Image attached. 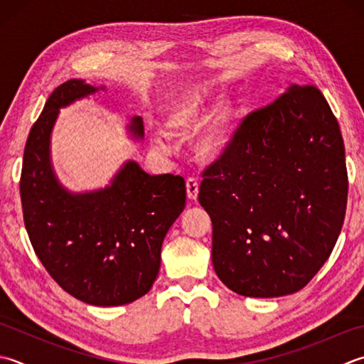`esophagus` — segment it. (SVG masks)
Segmentation results:
<instances>
[{
	"instance_id": "1",
	"label": "esophagus",
	"mask_w": 364,
	"mask_h": 364,
	"mask_svg": "<svg viewBox=\"0 0 364 364\" xmlns=\"http://www.w3.org/2000/svg\"><path fill=\"white\" fill-rule=\"evenodd\" d=\"M186 192H188L189 200H197V197H198V181L196 180V178H188Z\"/></svg>"
}]
</instances>
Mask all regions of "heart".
Here are the masks:
<instances>
[{
	"instance_id": "b5f03b06",
	"label": "heart",
	"mask_w": 364,
	"mask_h": 364,
	"mask_svg": "<svg viewBox=\"0 0 364 364\" xmlns=\"http://www.w3.org/2000/svg\"><path fill=\"white\" fill-rule=\"evenodd\" d=\"M210 97V91L200 87L191 88L176 96L167 109V131L172 135H184L194 131L208 113ZM237 124L238 107L232 99H224L216 105L210 119L192 141L196 158L205 164L225 158L233 146Z\"/></svg>"
}]
</instances>
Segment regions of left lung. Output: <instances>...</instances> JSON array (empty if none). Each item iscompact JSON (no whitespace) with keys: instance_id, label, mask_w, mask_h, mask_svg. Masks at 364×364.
I'll use <instances>...</instances> for the list:
<instances>
[{"instance_id":"obj_1","label":"left lung","mask_w":364,"mask_h":364,"mask_svg":"<svg viewBox=\"0 0 364 364\" xmlns=\"http://www.w3.org/2000/svg\"><path fill=\"white\" fill-rule=\"evenodd\" d=\"M344 140L316 87L291 83L237 129L203 172L198 202L213 223L211 259L235 294H295L336 245L347 206Z\"/></svg>"}]
</instances>
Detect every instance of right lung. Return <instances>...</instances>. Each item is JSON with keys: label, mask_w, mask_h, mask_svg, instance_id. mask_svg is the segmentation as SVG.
Masks as SVG:
<instances>
[{"label": "right lung", "mask_w": 364, "mask_h": 364, "mask_svg": "<svg viewBox=\"0 0 364 364\" xmlns=\"http://www.w3.org/2000/svg\"><path fill=\"white\" fill-rule=\"evenodd\" d=\"M101 90L73 78L50 95L28 135L20 198L34 252L60 287L83 303L121 306L148 294L158 277L162 241L186 205V184L126 161L109 186L85 192L63 186L50 158L60 109ZM127 132L144 139L140 117Z\"/></svg>", "instance_id": "add662e5"}]
</instances>
